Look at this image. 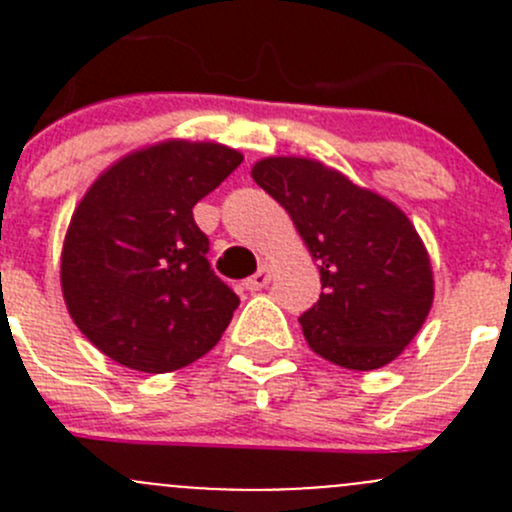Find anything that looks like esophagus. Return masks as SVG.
<instances>
[{"mask_svg":"<svg viewBox=\"0 0 512 512\" xmlns=\"http://www.w3.org/2000/svg\"><path fill=\"white\" fill-rule=\"evenodd\" d=\"M242 285H245L247 292H260L262 287L270 285V267H260V270H257L252 277H247Z\"/></svg>","mask_w":512,"mask_h":512,"instance_id":"1","label":"esophagus"}]
</instances>
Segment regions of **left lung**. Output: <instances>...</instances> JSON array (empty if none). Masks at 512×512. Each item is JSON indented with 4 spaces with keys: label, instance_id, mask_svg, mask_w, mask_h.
Masks as SVG:
<instances>
[{
    "label": "left lung",
    "instance_id": "obj_1",
    "mask_svg": "<svg viewBox=\"0 0 512 512\" xmlns=\"http://www.w3.org/2000/svg\"><path fill=\"white\" fill-rule=\"evenodd\" d=\"M252 178L319 262L324 292L299 317L309 347L354 371L394 361L433 302L431 262L409 218L317 160L265 158Z\"/></svg>",
    "mask_w": 512,
    "mask_h": 512
}]
</instances>
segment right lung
Masks as SVG:
<instances>
[{
    "label": "right lung",
    "mask_w": 512,
    "mask_h": 512,
    "mask_svg": "<svg viewBox=\"0 0 512 512\" xmlns=\"http://www.w3.org/2000/svg\"><path fill=\"white\" fill-rule=\"evenodd\" d=\"M242 163L218 143L168 141L118 160L84 195L61 289L84 337L128 369H183L220 342L240 297L210 270L193 208Z\"/></svg>",
    "instance_id": "add662e5"
}]
</instances>
